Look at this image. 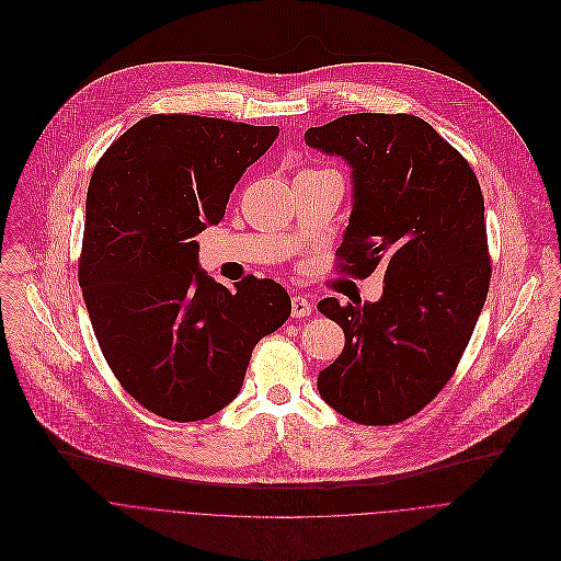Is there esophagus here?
Listing matches in <instances>:
<instances>
[{"label":"esophagus","mask_w":561,"mask_h":561,"mask_svg":"<svg viewBox=\"0 0 561 561\" xmlns=\"http://www.w3.org/2000/svg\"><path fill=\"white\" fill-rule=\"evenodd\" d=\"M311 311H313V305H311V300H309L307 296L298 294V296L291 298V316H294V318H305V316H309Z\"/></svg>","instance_id":"34e87169"}]
</instances>
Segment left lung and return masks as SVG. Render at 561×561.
<instances>
[{
	"label": "left lung",
	"instance_id": "obj_1",
	"mask_svg": "<svg viewBox=\"0 0 561 561\" xmlns=\"http://www.w3.org/2000/svg\"><path fill=\"white\" fill-rule=\"evenodd\" d=\"M305 144L352 168L341 267L358 278L385 270L376 302H318L345 331V350L318 374V391L354 422H402L449 382L489 294L478 176L413 115H345L309 128Z\"/></svg>",
	"mask_w": 561,
	"mask_h": 561
}]
</instances>
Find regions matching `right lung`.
<instances>
[{
  "label": "right lung",
  "instance_id": "add662e5",
  "mask_svg": "<svg viewBox=\"0 0 561 561\" xmlns=\"http://www.w3.org/2000/svg\"><path fill=\"white\" fill-rule=\"evenodd\" d=\"M276 137V126L152 115L92 172L83 300L110 369L161 417L194 422L230 404L256 343L291 313L272 278L214 283L194 241L218 226L234 185Z\"/></svg>",
  "mask_w": 561,
  "mask_h": 561
}]
</instances>
